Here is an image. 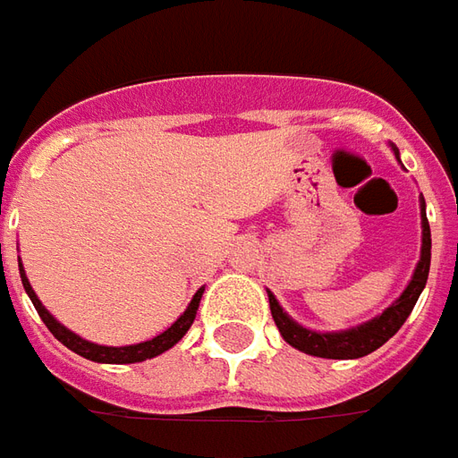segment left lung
<instances>
[{
	"label": "left lung",
	"mask_w": 458,
	"mask_h": 458,
	"mask_svg": "<svg viewBox=\"0 0 458 458\" xmlns=\"http://www.w3.org/2000/svg\"><path fill=\"white\" fill-rule=\"evenodd\" d=\"M394 157L400 160V150L390 142ZM402 162V160H400ZM420 216H421V251L417 268L411 274L410 284L402 291L400 298L385 308L379 316L369 318L365 323H360L355 327H345V330H333V333H320V330H310L296 323L293 318L288 316L286 310L281 308V303L276 301L271 291L268 293V306H271V316L276 320L278 333L284 335L291 348L301 350L306 355L313 358H327V360H355L365 358L369 352H375L382 348L387 340L404 326V320L410 318L411 308L417 303V298L427 286V276H429L431 264V232L429 222H427V204L424 197H420Z\"/></svg>",
	"instance_id": "8db88e82"
}]
</instances>
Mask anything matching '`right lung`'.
I'll list each match as a JSON object with an SVG mask.
<instances>
[{
  "mask_svg": "<svg viewBox=\"0 0 458 458\" xmlns=\"http://www.w3.org/2000/svg\"><path fill=\"white\" fill-rule=\"evenodd\" d=\"M19 276H21V284H24V291L27 296L31 298V303L37 308V313L41 316V320L47 323V327L54 333V338L58 343H64L68 350H73L76 355L86 360H93V362H106V365H128V362H142V360H150L162 355L165 350H170L172 345H177L180 340L184 338V333L190 330V326L194 323V316H197V308H199V301H202L204 286L194 293V298L190 301V306L184 308V313L174 323H172L165 333L155 335L152 340H145V343H135V345H120V348H113V345H98V343H90V340L81 338L73 330H68L66 326H61L56 318L51 316L47 310V306L38 301V296L34 293V288L29 284L27 271L24 266L19 264Z\"/></svg>",
  "mask_w": 458,
  "mask_h": 458,
  "instance_id": "1",
  "label": "right lung"
}]
</instances>
